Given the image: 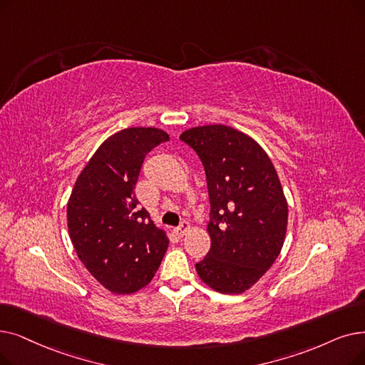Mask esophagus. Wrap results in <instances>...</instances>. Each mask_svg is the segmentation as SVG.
<instances>
[{"mask_svg": "<svg viewBox=\"0 0 365 365\" xmlns=\"http://www.w3.org/2000/svg\"><path fill=\"white\" fill-rule=\"evenodd\" d=\"M189 230H191V224L185 220V222H182V224L178 228H174V232H176L179 237H183Z\"/></svg>", "mask_w": 365, "mask_h": 365, "instance_id": "esophagus-1", "label": "esophagus"}]
</instances>
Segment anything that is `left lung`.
I'll list each match as a JSON object with an SVG mask.
<instances>
[{"instance_id": "1", "label": "left lung", "mask_w": 365, "mask_h": 365, "mask_svg": "<svg viewBox=\"0 0 365 365\" xmlns=\"http://www.w3.org/2000/svg\"><path fill=\"white\" fill-rule=\"evenodd\" d=\"M180 140L198 153L210 198L212 246L197 273L216 292L242 294L273 265L287 235L276 168L255 140L227 125L194 126Z\"/></svg>"}]
</instances>
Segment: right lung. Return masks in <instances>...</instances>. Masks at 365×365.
<instances>
[{
    "mask_svg": "<svg viewBox=\"0 0 365 365\" xmlns=\"http://www.w3.org/2000/svg\"><path fill=\"white\" fill-rule=\"evenodd\" d=\"M168 134L133 126L104 140L74 183L67 225L77 257L106 289L133 294L153 279L167 232L138 209L134 189L145 156Z\"/></svg>",
    "mask_w": 365,
    "mask_h": 365,
    "instance_id": "1",
    "label": "right lung"
}]
</instances>
